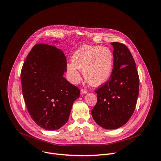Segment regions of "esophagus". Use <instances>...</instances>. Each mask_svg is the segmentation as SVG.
Segmentation results:
<instances>
[{
    "mask_svg": "<svg viewBox=\"0 0 161 161\" xmlns=\"http://www.w3.org/2000/svg\"><path fill=\"white\" fill-rule=\"evenodd\" d=\"M87 93V91L85 89H81V95H85V94H86Z\"/></svg>",
    "mask_w": 161,
    "mask_h": 161,
    "instance_id": "esophagus-1",
    "label": "esophagus"
}]
</instances>
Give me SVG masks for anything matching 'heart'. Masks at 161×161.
Returning a JSON list of instances; mask_svg holds the SVG:
<instances>
[{
    "label": "heart",
    "instance_id": "1",
    "mask_svg": "<svg viewBox=\"0 0 161 161\" xmlns=\"http://www.w3.org/2000/svg\"><path fill=\"white\" fill-rule=\"evenodd\" d=\"M114 67V56L108 47L83 45L73 54L71 62L67 63V75L71 82L77 83L81 80L80 70L88 83L100 86L110 78Z\"/></svg>",
    "mask_w": 161,
    "mask_h": 161
}]
</instances>
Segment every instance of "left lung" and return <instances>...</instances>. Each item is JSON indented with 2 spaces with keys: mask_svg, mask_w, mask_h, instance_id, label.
I'll return each mask as SVG.
<instances>
[{
  "mask_svg": "<svg viewBox=\"0 0 161 161\" xmlns=\"http://www.w3.org/2000/svg\"><path fill=\"white\" fill-rule=\"evenodd\" d=\"M114 67L109 80L98 88L97 102L92 116L97 125L107 130L118 129L133 115L139 93V77L128 48L112 42Z\"/></svg>",
  "mask_w": 161,
  "mask_h": 161,
  "instance_id": "1",
  "label": "left lung"
}]
</instances>
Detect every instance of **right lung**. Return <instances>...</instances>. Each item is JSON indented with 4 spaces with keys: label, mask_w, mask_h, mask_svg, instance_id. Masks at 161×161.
Here are the masks:
<instances>
[{
    "label": "right lung",
    "mask_w": 161,
    "mask_h": 161,
    "mask_svg": "<svg viewBox=\"0 0 161 161\" xmlns=\"http://www.w3.org/2000/svg\"><path fill=\"white\" fill-rule=\"evenodd\" d=\"M66 71L64 53L46 44L35 45L23 64L21 80L25 104L32 119L45 130L63 126L80 96L79 88L63 76Z\"/></svg>",
    "instance_id": "1"
}]
</instances>
